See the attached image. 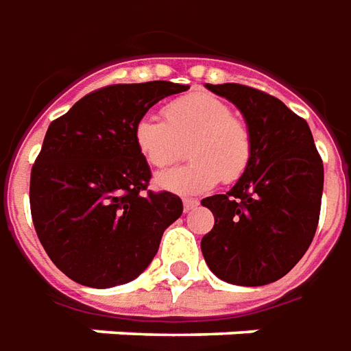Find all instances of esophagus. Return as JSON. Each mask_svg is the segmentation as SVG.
I'll return each instance as SVG.
<instances>
[{
    "instance_id": "esophagus-1",
    "label": "esophagus",
    "mask_w": 351,
    "mask_h": 351,
    "mask_svg": "<svg viewBox=\"0 0 351 351\" xmlns=\"http://www.w3.org/2000/svg\"><path fill=\"white\" fill-rule=\"evenodd\" d=\"M196 206H198V200H191V198H185V200H183V210H185V213L195 210Z\"/></svg>"
}]
</instances>
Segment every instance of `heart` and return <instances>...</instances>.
I'll list each match as a JSON object with an SVG mask.
<instances>
[{"label": "heart", "instance_id": "b5f03b06", "mask_svg": "<svg viewBox=\"0 0 351 351\" xmlns=\"http://www.w3.org/2000/svg\"><path fill=\"white\" fill-rule=\"evenodd\" d=\"M164 121L141 117L134 126V143L153 168H166L183 155L189 141L191 162L156 176V187L176 195H202L219 180L236 181L253 156V136L242 119L215 96L195 92L170 101Z\"/></svg>", "mask_w": 351, "mask_h": 351}]
</instances>
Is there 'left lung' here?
<instances>
[{
  "instance_id": "left-lung-1",
  "label": "left lung",
  "mask_w": 351,
  "mask_h": 351,
  "mask_svg": "<svg viewBox=\"0 0 351 351\" xmlns=\"http://www.w3.org/2000/svg\"><path fill=\"white\" fill-rule=\"evenodd\" d=\"M232 101L253 136V156L227 195L204 198L215 225L200 247L219 280L257 287L280 280L312 243L323 162L310 126L283 101L243 84H206Z\"/></svg>"
}]
</instances>
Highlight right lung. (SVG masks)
<instances>
[{
  "label": "right lung",
  "instance_id": "obj_1",
  "mask_svg": "<svg viewBox=\"0 0 351 351\" xmlns=\"http://www.w3.org/2000/svg\"><path fill=\"white\" fill-rule=\"evenodd\" d=\"M185 84H111L52 121L29 178L39 242L73 282L108 289L151 265L164 230L183 213L180 196L147 191L151 170L134 126Z\"/></svg>",
  "mask_w": 351,
  "mask_h": 351
}]
</instances>
